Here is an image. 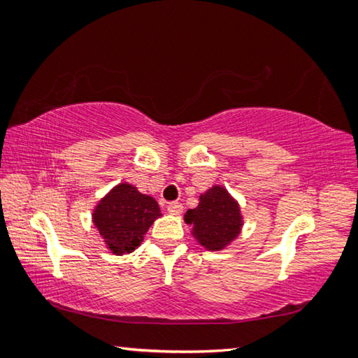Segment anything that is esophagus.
<instances>
[{
	"label": "esophagus",
	"instance_id": "1",
	"mask_svg": "<svg viewBox=\"0 0 358 358\" xmlns=\"http://www.w3.org/2000/svg\"><path fill=\"white\" fill-rule=\"evenodd\" d=\"M167 211L171 215L178 216V215H181V211H183V205H181L180 202H171L167 205Z\"/></svg>",
	"mask_w": 358,
	"mask_h": 358
}]
</instances>
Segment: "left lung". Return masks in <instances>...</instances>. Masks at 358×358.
Instances as JSON below:
<instances>
[{
	"label": "left lung",
	"mask_w": 358,
	"mask_h": 358,
	"mask_svg": "<svg viewBox=\"0 0 358 358\" xmlns=\"http://www.w3.org/2000/svg\"><path fill=\"white\" fill-rule=\"evenodd\" d=\"M185 222L192 226L191 234L199 245L208 251H221L240 235L243 216L226 187L215 185L201 194L196 208L186 211Z\"/></svg>",
	"instance_id": "1"
}]
</instances>
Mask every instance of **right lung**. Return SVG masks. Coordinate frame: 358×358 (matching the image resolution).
I'll return each instance as SVG.
<instances>
[{
	"label": "right lung",
	"instance_id": "1",
	"mask_svg": "<svg viewBox=\"0 0 358 358\" xmlns=\"http://www.w3.org/2000/svg\"><path fill=\"white\" fill-rule=\"evenodd\" d=\"M159 216V205L153 197L123 181L96 205L93 224L112 254L121 256L141 246L143 235Z\"/></svg>",
	"mask_w": 358,
	"mask_h": 358
}]
</instances>
